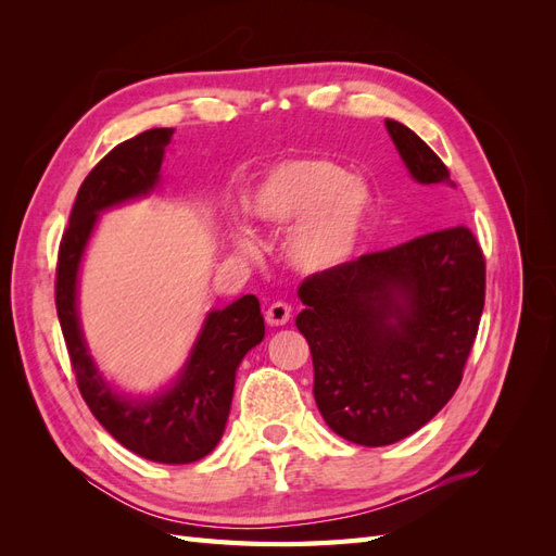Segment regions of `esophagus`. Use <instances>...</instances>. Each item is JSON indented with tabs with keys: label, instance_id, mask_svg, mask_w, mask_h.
<instances>
[{
	"label": "esophagus",
	"instance_id": "34e87169",
	"mask_svg": "<svg viewBox=\"0 0 556 556\" xmlns=\"http://www.w3.org/2000/svg\"><path fill=\"white\" fill-rule=\"evenodd\" d=\"M290 317H292V311L288 304H282V301H276V304L266 308V323L271 327H285L290 323Z\"/></svg>",
	"mask_w": 556,
	"mask_h": 556
}]
</instances>
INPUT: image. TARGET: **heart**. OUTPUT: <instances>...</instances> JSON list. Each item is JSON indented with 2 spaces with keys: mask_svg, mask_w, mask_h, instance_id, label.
Here are the masks:
<instances>
[{
  "mask_svg": "<svg viewBox=\"0 0 556 556\" xmlns=\"http://www.w3.org/2000/svg\"><path fill=\"white\" fill-rule=\"evenodd\" d=\"M257 223L290 229L285 257L301 274H331L355 262L371 239L376 197L368 185L327 157H290L274 164L245 194ZM243 252L255 250L248 231H237Z\"/></svg>",
  "mask_w": 556,
  "mask_h": 556,
  "instance_id": "heart-1",
  "label": "heart"
}]
</instances>
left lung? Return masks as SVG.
Returning a JSON list of instances; mask_svg holds the SVG:
<instances>
[{"mask_svg":"<svg viewBox=\"0 0 556 556\" xmlns=\"http://www.w3.org/2000/svg\"><path fill=\"white\" fill-rule=\"evenodd\" d=\"M384 127L415 182L454 188L413 129ZM299 296L296 329L311 345L325 422L350 443L392 445L457 392L484 306L482 250L466 227L431 231L315 274Z\"/></svg>","mask_w":556,"mask_h":556,"instance_id":"8db88e82","label":"left lung"}]
</instances>
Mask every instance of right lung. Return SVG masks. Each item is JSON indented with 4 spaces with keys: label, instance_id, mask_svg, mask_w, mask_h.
Returning a JSON list of instances; mask_svg holds the SVG:
<instances>
[{
    "label": "right lung",
    "instance_id": "add662e5",
    "mask_svg": "<svg viewBox=\"0 0 556 556\" xmlns=\"http://www.w3.org/2000/svg\"><path fill=\"white\" fill-rule=\"evenodd\" d=\"M174 129H148L99 162L83 180L66 227L55 304L78 390L113 439L157 464H192L220 443L231 408L233 380L248 352L264 341V315L255 294L206 313L190 355L169 384L150 394L123 392L90 355L78 313L80 266L99 215L127 201L146 199L160 182L164 150Z\"/></svg>",
    "mask_w": 556,
    "mask_h": 556
}]
</instances>
